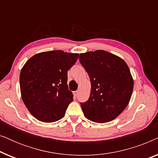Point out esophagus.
Segmentation results:
<instances>
[{
  "mask_svg": "<svg viewBox=\"0 0 158 158\" xmlns=\"http://www.w3.org/2000/svg\"><path fill=\"white\" fill-rule=\"evenodd\" d=\"M77 94H78V90H75V91H73V95H74V96H77Z\"/></svg>",
  "mask_w": 158,
  "mask_h": 158,
  "instance_id": "esophagus-1",
  "label": "esophagus"
}]
</instances>
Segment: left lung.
<instances>
[{"label": "left lung", "mask_w": 158, "mask_h": 158, "mask_svg": "<svg viewBox=\"0 0 158 158\" xmlns=\"http://www.w3.org/2000/svg\"><path fill=\"white\" fill-rule=\"evenodd\" d=\"M79 60L91 84L89 98L81 103L84 115L97 123L114 119L127 106L132 94L129 67L122 58L104 50L81 54Z\"/></svg>", "instance_id": "obj_1"}]
</instances>
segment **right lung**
I'll list each match as a JSON object with an SVG mask.
<instances>
[{
    "instance_id": "add662e5",
    "label": "right lung",
    "mask_w": 158,
    "mask_h": 158,
    "mask_svg": "<svg viewBox=\"0 0 158 158\" xmlns=\"http://www.w3.org/2000/svg\"><path fill=\"white\" fill-rule=\"evenodd\" d=\"M78 56L62 50L44 52L30 58L21 69V98L38 120L54 122L64 116L73 101V93L67 84L68 71Z\"/></svg>"
}]
</instances>
